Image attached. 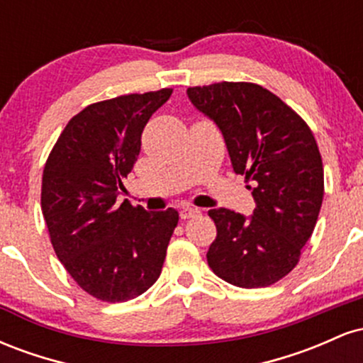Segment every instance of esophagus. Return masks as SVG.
<instances>
[{"label": "esophagus", "mask_w": 363, "mask_h": 363, "mask_svg": "<svg viewBox=\"0 0 363 363\" xmlns=\"http://www.w3.org/2000/svg\"><path fill=\"white\" fill-rule=\"evenodd\" d=\"M201 215V211L198 210V208H193V206H184L181 208V218L182 220H187V218H194V216Z\"/></svg>", "instance_id": "34e87169"}]
</instances>
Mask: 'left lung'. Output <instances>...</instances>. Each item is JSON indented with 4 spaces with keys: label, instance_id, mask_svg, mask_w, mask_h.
Masks as SVG:
<instances>
[{
    "label": "left lung",
    "instance_id": "left-lung-1",
    "mask_svg": "<svg viewBox=\"0 0 363 363\" xmlns=\"http://www.w3.org/2000/svg\"><path fill=\"white\" fill-rule=\"evenodd\" d=\"M187 97L222 131L235 174L252 182L251 216L208 211L216 239L206 259L216 277L242 289L269 286L297 266L324 196V170L306 121L256 83L191 86Z\"/></svg>",
    "mask_w": 363,
    "mask_h": 363
}]
</instances>
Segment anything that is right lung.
Listing matches in <instances>:
<instances>
[{"instance_id":"add662e5","label":"right lung","mask_w":363,"mask_h":363,"mask_svg":"<svg viewBox=\"0 0 363 363\" xmlns=\"http://www.w3.org/2000/svg\"><path fill=\"white\" fill-rule=\"evenodd\" d=\"M172 89L85 107L49 153L40 206L57 259L91 297L126 302L160 277L179 213L116 203L140 155L141 133Z\"/></svg>"}]
</instances>
